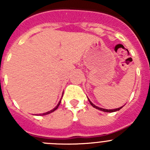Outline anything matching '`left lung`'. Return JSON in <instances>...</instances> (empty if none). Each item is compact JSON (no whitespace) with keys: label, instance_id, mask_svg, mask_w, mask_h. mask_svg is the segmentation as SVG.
<instances>
[{"label":"left lung","instance_id":"1","mask_svg":"<svg viewBox=\"0 0 150 150\" xmlns=\"http://www.w3.org/2000/svg\"><path fill=\"white\" fill-rule=\"evenodd\" d=\"M88 101H89V103L90 104H91V105L92 106V107H95V109H98V110H101V111H104V112H116V111H118V110H120V109H121L122 107H119V108H117V109H112V110H107V109H104V108H100V107H97V106H95V104H92V103H91V100H89V99H88Z\"/></svg>","mask_w":150,"mask_h":150}]
</instances>
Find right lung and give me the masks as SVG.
I'll return each mask as SVG.
<instances>
[{
	"mask_svg": "<svg viewBox=\"0 0 150 150\" xmlns=\"http://www.w3.org/2000/svg\"><path fill=\"white\" fill-rule=\"evenodd\" d=\"M60 103H61V100H60V101L59 102V104H57V106H56V107H55V108H54V109L51 110H50V111H48V112H45V113H43V114H40V115H46V114H49V113H51V112H54V111H55V110H56L58 109V107H59V106L60 105Z\"/></svg>",
	"mask_w": 150,
	"mask_h": 150,
	"instance_id": "right-lung-1",
	"label": "right lung"
}]
</instances>
